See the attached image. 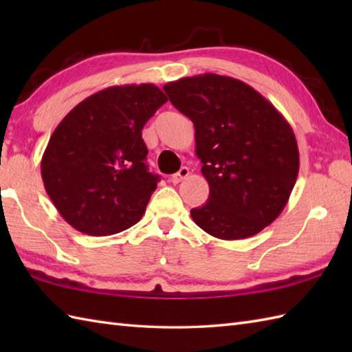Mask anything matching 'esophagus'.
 Masks as SVG:
<instances>
[{
  "label": "esophagus",
  "instance_id": "34e87169",
  "mask_svg": "<svg viewBox=\"0 0 352 352\" xmlns=\"http://www.w3.org/2000/svg\"><path fill=\"white\" fill-rule=\"evenodd\" d=\"M189 174H190L189 168H188V166H183L180 170L177 172V174H174V175L170 177V182L174 183V184L180 183V182H183V180H184V178H188V177H189Z\"/></svg>",
  "mask_w": 352,
  "mask_h": 352
}]
</instances>
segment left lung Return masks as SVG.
I'll list each match as a JSON object with an SVG mask.
<instances>
[{"label":"left lung","mask_w":352,"mask_h":352,"mask_svg":"<svg viewBox=\"0 0 352 352\" xmlns=\"http://www.w3.org/2000/svg\"><path fill=\"white\" fill-rule=\"evenodd\" d=\"M163 89L195 126V153L210 188L207 203L190 210L192 219L222 241L260 233L286 207L300 170L290 124L233 77L201 74Z\"/></svg>","instance_id":"8db88e82"}]
</instances>
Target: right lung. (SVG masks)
<instances>
[{
  "label": "right lung",
  "instance_id": "right-lung-1",
  "mask_svg": "<svg viewBox=\"0 0 352 352\" xmlns=\"http://www.w3.org/2000/svg\"><path fill=\"white\" fill-rule=\"evenodd\" d=\"M166 101L151 83L111 86L87 96L57 125L41 174L71 227L110 236L140 221L159 182L148 172L142 129Z\"/></svg>",
  "mask_w": 352,
  "mask_h": 352
}]
</instances>
